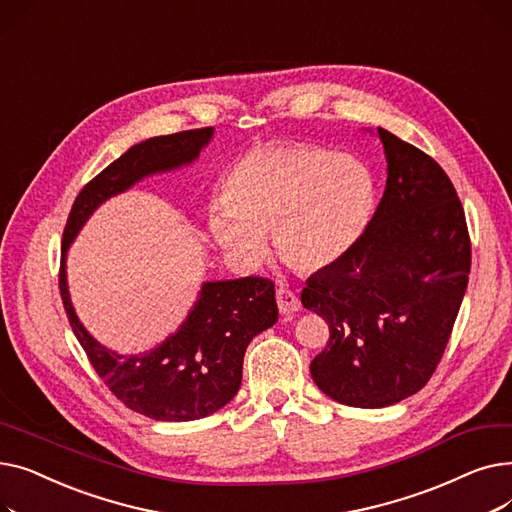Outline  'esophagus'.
Instances as JSON below:
<instances>
[{
  "label": "esophagus",
  "instance_id": "34e87169",
  "mask_svg": "<svg viewBox=\"0 0 512 512\" xmlns=\"http://www.w3.org/2000/svg\"><path fill=\"white\" fill-rule=\"evenodd\" d=\"M276 301H278V309H280L282 315H288V313H294V311L301 309V301H299L297 294H294L288 288H284V286H280L276 290Z\"/></svg>",
  "mask_w": 512,
  "mask_h": 512
}]
</instances>
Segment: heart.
<instances>
[{
	"label": "heart",
	"mask_w": 512,
	"mask_h": 512,
	"mask_svg": "<svg viewBox=\"0 0 512 512\" xmlns=\"http://www.w3.org/2000/svg\"><path fill=\"white\" fill-rule=\"evenodd\" d=\"M375 207L369 168L351 155L284 143L253 149L228 172L224 199L209 207L215 242L255 267L274 236L282 259L303 272L328 270L357 245Z\"/></svg>",
	"instance_id": "heart-1"
}]
</instances>
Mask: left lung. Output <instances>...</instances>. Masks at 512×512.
I'll return each mask as SVG.
<instances>
[{
  "instance_id": "8db88e82",
  "label": "left lung",
  "mask_w": 512,
  "mask_h": 512,
  "mask_svg": "<svg viewBox=\"0 0 512 512\" xmlns=\"http://www.w3.org/2000/svg\"><path fill=\"white\" fill-rule=\"evenodd\" d=\"M384 197L357 245L301 292L330 340L311 361L317 388L348 407H390L432 378L459 315L471 238L465 209L436 159L378 128Z\"/></svg>"
}]
</instances>
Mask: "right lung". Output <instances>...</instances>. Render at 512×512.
I'll return each mask as SVG.
<instances>
[{
    "label": "right lung",
    "mask_w": 512,
    "mask_h": 512,
    "mask_svg": "<svg viewBox=\"0 0 512 512\" xmlns=\"http://www.w3.org/2000/svg\"><path fill=\"white\" fill-rule=\"evenodd\" d=\"M213 128L182 130L130 147L83 186L64 228L60 294L74 336L103 384L132 411L155 421H193L222 409L242 380L249 342L278 321L270 278L205 282L195 309L180 330L153 351L120 357L107 351L80 324L66 286V251L89 215L112 195L141 178L193 161L209 143Z\"/></svg>",
    "instance_id": "add662e5"
}]
</instances>
